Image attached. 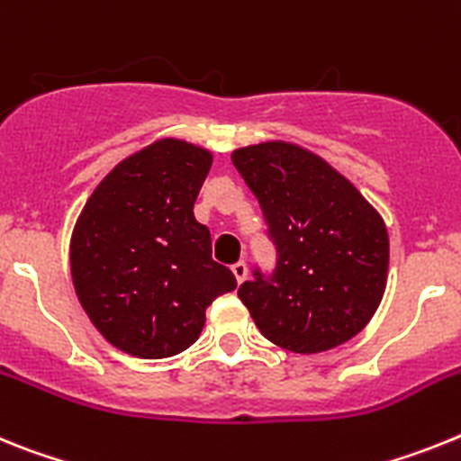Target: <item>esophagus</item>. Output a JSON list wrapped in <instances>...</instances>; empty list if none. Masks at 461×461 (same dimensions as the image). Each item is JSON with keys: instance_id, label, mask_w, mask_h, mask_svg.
I'll list each match as a JSON object with an SVG mask.
<instances>
[{"instance_id": "obj_1", "label": "esophagus", "mask_w": 461, "mask_h": 461, "mask_svg": "<svg viewBox=\"0 0 461 461\" xmlns=\"http://www.w3.org/2000/svg\"><path fill=\"white\" fill-rule=\"evenodd\" d=\"M231 271H234V278H236V283H239V285H241L243 280L248 278V264L243 262V259H241V262H236L234 267H231Z\"/></svg>"}]
</instances>
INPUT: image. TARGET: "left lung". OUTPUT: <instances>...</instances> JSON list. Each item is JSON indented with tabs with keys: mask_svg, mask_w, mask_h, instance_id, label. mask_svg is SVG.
Listing matches in <instances>:
<instances>
[{
	"mask_svg": "<svg viewBox=\"0 0 461 461\" xmlns=\"http://www.w3.org/2000/svg\"><path fill=\"white\" fill-rule=\"evenodd\" d=\"M278 248L271 280H246L239 299L264 339L313 355L350 341L378 311L390 267L383 215L327 159L290 141L236 148Z\"/></svg>",
	"mask_w": 461,
	"mask_h": 461,
	"instance_id": "1",
	"label": "left lung"
}]
</instances>
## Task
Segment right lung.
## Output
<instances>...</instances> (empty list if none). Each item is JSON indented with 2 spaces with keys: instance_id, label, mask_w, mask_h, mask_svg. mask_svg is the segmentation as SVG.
<instances>
[{
  "instance_id": "obj_1",
  "label": "right lung",
  "mask_w": 461,
  "mask_h": 461,
  "mask_svg": "<svg viewBox=\"0 0 461 461\" xmlns=\"http://www.w3.org/2000/svg\"><path fill=\"white\" fill-rule=\"evenodd\" d=\"M213 153L158 139L115 164L76 220L71 280L90 322L131 357L162 359L197 341L206 306L236 278L211 258L194 202Z\"/></svg>"
}]
</instances>
